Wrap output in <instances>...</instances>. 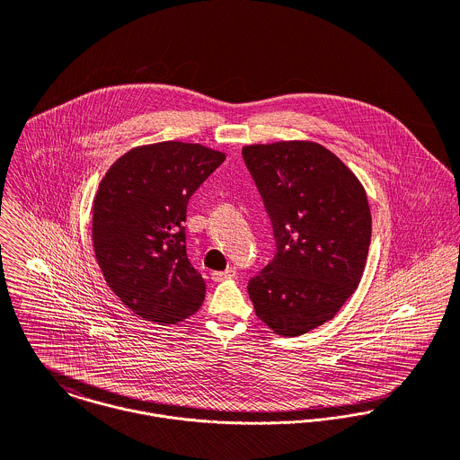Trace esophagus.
I'll list each match as a JSON object with an SVG mask.
<instances>
[{
  "mask_svg": "<svg viewBox=\"0 0 460 460\" xmlns=\"http://www.w3.org/2000/svg\"><path fill=\"white\" fill-rule=\"evenodd\" d=\"M237 276V270L234 267H228L226 270H214L212 279L214 281H223V279H232Z\"/></svg>",
  "mask_w": 460,
  "mask_h": 460,
  "instance_id": "1",
  "label": "esophagus"
}]
</instances>
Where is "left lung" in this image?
<instances>
[{"label": "left lung", "mask_w": 460, "mask_h": 460, "mask_svg": "<svg viewBox=\"0 0 460 460\" xmlns=\"http://www.w3.org/2000/svg\"><path fill=\"white\" fill-rule=\"evenodd\" d=\"M243 157L276 239L272 262L248 292L265 326L299 336L331 321L359 285L372 237L367 193L314 141L248 145Z\"/></svg>", "instance_id": "8db88e82"}]
</instances>
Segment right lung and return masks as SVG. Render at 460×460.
Returning a JSON list of instances; mask_svg holds the SVG:
<instances>
[{"mask_svg": "<svg viewBox=\"0 0 460 460\" xmlns=\"http://www.w3.org/2000/svg\"><path fill=\"white\" fill-rule=\"evenodd\" d=\"M225 161L198 143L136 146L106 172L93 198L92 241L110 288L145 321L197 314L205 281L186 253L188 201Z\"/></svg>", "mask_w": 460, "mask_h": 460, "instance_id": "1", "label": "right lung"}]
</instances>
